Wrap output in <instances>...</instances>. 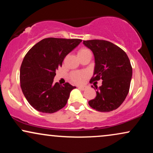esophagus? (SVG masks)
<instances>
[{"label":"esophagus","mask_w":153,"mask_h":153,"mask_svg":"<svg viewBox=\"0 0 153 153\" xmlns=\"http://www.w3.org/2000/svg\"><path fill=\"white\" fill-rule=\"evenodd\" d=\"M78 88L79 89H80V90H82V91L85 90V88H86V87H85V86H82V85H80V86H78Z\"/></svg>","instance_id":"esophagus-1"}]
</instances>
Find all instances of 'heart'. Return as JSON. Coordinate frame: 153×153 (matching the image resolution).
Listing matches in <instances>:
<instances>
[{
    "label": "heart",
    "mask_w": 153,
    "mask_h": 153,
    "mask_svg": "<svg viewBox=\"0 0 153 153\" xmlns=\"http://www.w3.org/2000/svg\"><path fill=\"white\" fill-rule=\"evenodd\" d=\"M90 51L88 49H81L80 50H79L78 54H81V53H84V52H86ZM85 77V73H82V72H75V73H73L71 75V80H73V82H76V83H80V82H82V79Z\"/></svg>",
    "instance_id": "heart-1"
}]
</instances>
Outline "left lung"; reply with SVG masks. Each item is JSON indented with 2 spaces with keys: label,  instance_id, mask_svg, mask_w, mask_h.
Segmentation results:
<instances>
[{
  "label": "left lung",
  "instance_id": "8db88e82",
  "mask_svg": "<svg viewBox=\"0 0 153 153\" xmlns=\"http://www.w3.org/2000/svg\"><path fill=\"white\" fill-rule=\"evenodd\" d=\"M83 45L94 55V76L90 82L103 80L99 87L94 83L96 96L88 101L89 106L101 112L117 109L125 100L130 86L132 68L129 57L120 47L105 40H87Z\"/></svg>",
  "mask_w": 153,
  "mask_h": 153
}]
</instances>
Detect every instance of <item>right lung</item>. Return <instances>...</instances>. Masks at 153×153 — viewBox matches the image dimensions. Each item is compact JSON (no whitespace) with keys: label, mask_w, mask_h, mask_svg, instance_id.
I'll list each match as a JSON object with an SVG mask.
<instances>
[{"label":"right lung","mask_w":153,"mask_h":153,"mask_svg":"<svg viewBox=\"0 0 153 153\" xmlns=\"http://www.w3.org/2000/svg\"><path fill=\"white\" fill-rule=\"evenodd\" d=\"M81 42L79 39L46 38L26 53L20 68L21 88L29 104L38 111L52 114L66 105L76 87L68 82L54 83V78L67 54Z\"/></svg>","instance_id":"1"}]
</instances>
